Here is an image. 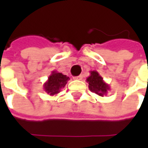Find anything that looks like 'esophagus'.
<instances>
[{"instance_id":"1","label":"esophagus","mask_w":148,"mask_h":148,"mask_svg":"<svg viewBox=\"0 0 148 148\" xmlns=\"http://www.w3.org/2000/svg\"><path fill=\"white\" fill-rule=\"evenodd\" d=\"M74 79H75V80H82V75H79V76H77V77H74Z\"/></svg>"}]
</instances>
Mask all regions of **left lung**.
Segmentation results:
<instances>
[{"label":"left lung","mask_w":148,"mask_h":148,"mask_svg":"<svg viewBox=\"0 0 148 148\" xmlns=\"http://www.w3.org/2000/svg\"><path fill=\"white\" fill-rule=\"evenodd\" d=\"M86 82L89 83V89L90 91L100 97L106 95L108 91L110 90L109 84L103 80V77L96 71H90V75L86 78Z\"/></svg>","instance_id":"left-lung-1"}]
</instances>
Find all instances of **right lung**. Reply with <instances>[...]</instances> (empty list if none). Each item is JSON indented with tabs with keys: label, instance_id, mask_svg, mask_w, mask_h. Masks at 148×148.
Listing matches in <instances>:
<instances>
[{
	"label": "right lung",
	"instance_id": "1",
	"mask_svg": "<svg viewBox=\"0 0 148 148\" xmlns=\"http://www.w3.org/2000/svg\"><path fill=\"white\" fill-rule=\"evenodd\" d=\"M69 80L70 78L66 75L53 71L47 81L43 84V90L51 96H55L61 92Z\"/></svg>",
	"mask_w": 148,
	"mask_h": 148
}]
</instances>
